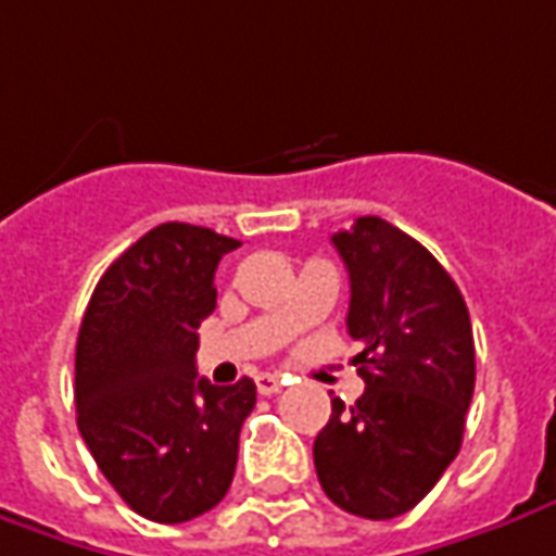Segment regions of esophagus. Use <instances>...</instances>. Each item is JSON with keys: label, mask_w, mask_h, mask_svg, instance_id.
<instances>
[{"label": "esophagus", "mask_w": 556, "mask_h": 556, "mask_svg": "<svg viewBox=\"0 0 556 556\" xmlns=\"http://www.w3.org/2000/svg\"><path fill=\"white\" fill-rule=\"evenodd\" d=\"M282 383H286V380L277 377V374H258V377H255V387H258L262 395H274V392L282 389Z\"/></svg>", "instance_id": "1"}]
</instances>
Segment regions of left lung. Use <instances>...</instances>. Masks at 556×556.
Returning a JSON list of instances; mask_svg holds the SVG:
<instances>
[{"label":"left lung","instance_id":"8db88e82","mask_svg":"<svg viewBox=\"0 0 556 556\" xmlns=\"http://www.w3.org/2000/svg\"><path fill=\"white\" fill-rule=\"evenodd\" d=\"M350 274L346 331L365 392L313 441L326 496L368 520L410 511L463 444L475 338L463 294L426 247L377 215L331 237Z\"/></svg>","mask_w":556,"mask_h":556}]
</instances>
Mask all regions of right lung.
<instances>
[{"instance_id":"right-lung-1","label":"right lung","mask_w":556,"mask_h":556,"mask_svg":"<svg viewBox=\"0 0 556 556\" xmlns=\"http://www.w3.org/2000/svg\"><path fill=\"white\" fill-rule=\"evenodd\" d=\"M240 240L167 222L109 264L75 346V410L90 456L136 515L185 523L225 500L255 383L198 377L215 267Z\"/></svg>"}]
</instances>
